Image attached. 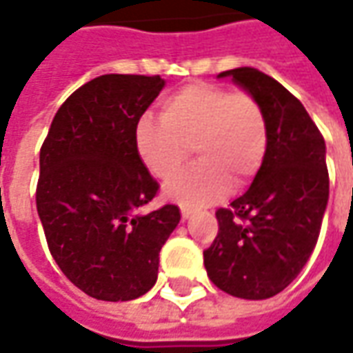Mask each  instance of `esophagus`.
Listing matches in <instances>:
<instances>
[{"label": "esophagus", "mask_w": 353, "mask_h": 353, "mask_svg": "<svg viewBox=\"0 0 353 353\" xmlns=\"http://www.w3.org/2000/svg\"><path fill=\"white\" fill-rule=\"evenodd\" d=\"M191 215H192V210H189V208H181V217H183V219H189Z\"/></svg>", "instance_id": "esophagus-1"}]
</instances>
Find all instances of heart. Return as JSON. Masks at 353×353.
<instances>
[{"label":"heart","mask_w":353,"mask_h":353,"mask_svg":"<svg viewBox=\"0 0 353 353\" xmlns=\"http://www.w3.org/2000/svg\"><path fill=\"white\" fill-rule=\"evenodd\" d=\"M136 147L162 181L179 174L192 153L200 162L166 187V196L189 208L223 199L257 176L268 149V124L255 96L214 83H192L161 101V121L143 115Z\"/></svg>","instance_id":"1"}]
</instances>
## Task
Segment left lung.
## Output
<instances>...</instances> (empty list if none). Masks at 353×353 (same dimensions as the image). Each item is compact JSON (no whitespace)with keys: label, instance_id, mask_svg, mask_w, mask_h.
Returning a JSON list of instances; mask_svg holds the SVG:
<instances>
[{"label":"left lung","instance_id":"8db88e82","mask_svg":"<svg viewBox=\"0 0 353 353\" xmlns=\"http://www.w3.org/2000/svg\"><path fill=\"white\" fill-rule=\"evenodd\" d=\"M217 77L257 98L268 149L250 189L215 212L219 232L204 266L225 293L263 301L288 288L316 248L329 200L325 141L303 103L266 73L236 68Z\"/></svg>","mask_w":353,"mask_h":353}]
</instances>
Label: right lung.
<instances>
[{
    "label": "right lung",
    "instance_id": "right-lung-1",
    "mask_svg": "<svg viewBox=\"0 0 353 353\" xmlns=\"http://www.w3.org/2000/svg\"><path fill=\"white\" fill-rule=\"evenodd\" d=\"M164 88L161 75L109 73L62 103L39 153L37 214L65 278L98 301H132L153 288L159 253L181 219L136 147V126Z\"/></svg>",
    "mask_w": 353,
    "mask_h": 353
}]
</instances>
